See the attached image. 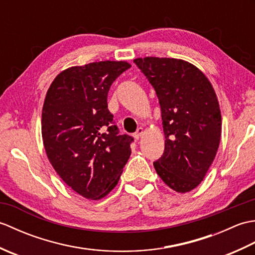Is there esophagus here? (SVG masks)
Returning <instances> with one entry per match:
<instances>
[{"instance_id": "34e87169", "label": "esophagus", "mask_w": 255, "mask_h": 255, "mask_svg": "<svg viewBox=\"0 0 255 255\" xmlns=\"http://www.w3.org/2000/svg\"><path fill=\"white\" fill-rule=\"evenodd\" d=\"M143 134V128H141V127H139L138 129H137V131L134 132V134H133V137L136 138V139H139L140 137H141Z\"/></svg>"}]
</instances>
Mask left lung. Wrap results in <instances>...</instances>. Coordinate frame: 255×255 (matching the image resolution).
<instances>
[{
	"label": "left lung",
	"mask_w": 255,
	"mask_h": 255,
	"mask_svg": "<svg viewBox=\"0 0 255 255\" xmlns=\"http://www.w3.org/2000/svg\"><path fill=\"white\" fill-rule=\"evenodd\" d=\"M133 62L161 107L165 147L154 169L175 192L192 191L204 180L220 142L221 115L213 86L200 70L178 59L147 57Z\"/></svg>",
	"instance_id": "1"
}]
</instances>
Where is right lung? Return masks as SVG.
I'll return each instance as SVG.
<instances>
[{"label":"right lung","mask_w":255,"mask_h":255,"mask_svg":"<svg viewBox=\"0 0 255 255\" xmlns=\"http://www.w3.org/2000/svg\"><path fill=\"white\" fill-rule=\"evenodd\" d=\"M131 66L101 61L64 70L47 92L41 133L48 159L68 186L100 199L116 186L133 138L121 134L107 108V94Z\"/></svg>","instance_id":"obj_1"}]
</instances>
